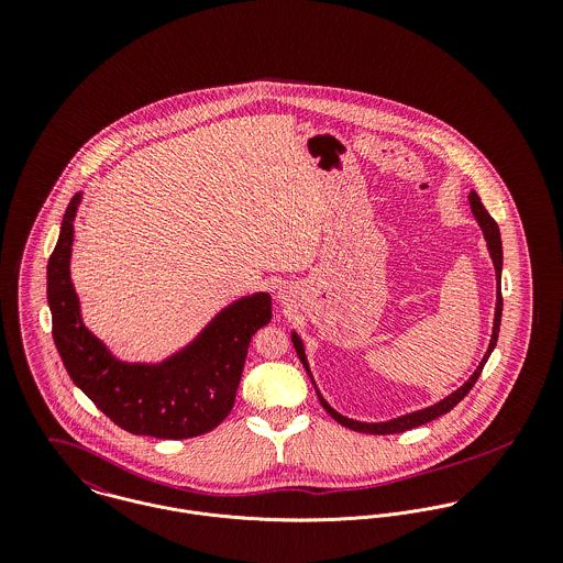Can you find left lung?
I'll use <instances>...</instances> for the list:
<instances>
[{
    "label": "left lung",
    "mask_w": 563,
    "mask_h": 563,
    "mask_svg": "<svg viewBox=\"0 0 563 563\" xmlns=\"http://www.w3.org/2000/svg\"><path fill=\"white\" fill-rule=\"evenodd\" d=\"M468 199H471V208H473V214H475V219H477V223H479V228L483 230V236H485V242H487V251H489V257H492V262H494V271H496V284H498V288H496V312H494V327H492V338H489V346H487V351H485V355H483L482 364L477 366V371L473 373V377L462 386V388H457L453 395H449L446 399H442L440 402H435V405H431V407H424V409H418V411H411V413H405V416H399V418H393V420H388V422H357V420H351V418H346V416H342V413H338L329 402L324 401L321 397V393H319V401H321L322 407L327 409V413L333 418V420H338L342 427H349V429H353V431H360V433H373V435H386V433H401V431H407V429H413V427H420V424H424V422H431V420H435L438 416H442V413H446V411H451L457 402L462 401L471 390H473V386L477 384V379H479V375H482L483 366H485V362H487V357H489V353L494 351V346H496V340H498V329H500V317H503V297H500V268H503V242H500V232H498V225H496V221L487 214V210L483 208L482 199H479V195L473 190L471 195H468ZM292 342H295V349H297V353H299V360L303 362V366H306V371L310 373V366H308V360H306V351H303V342L299 340V335L297 333H292ZM312 377V375H310Z\"/></svg>",
    "instance_id": "8db88e82"
}]
</instances>
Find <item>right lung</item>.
<instances>
[{"mask_svg":"<svg viewBox=\"0 0 563 563\" xmlns=\"http://www.w3.org/2000/svg\"><path fill=\"white\" fill-rule=\"evenodd\" d=\"M80 195L65 212L47 264L52 335L63 364L81 393L114 424L161 440L203 435L234 407L253 333L271 322V297H242L210 322L195 342L162 364H125L84 327L69 275L74 219Z\"/></svg>","mask_w":563,"mask_h":563,"instance_id":"right-lung-1","label":"right lung"}]
</instances>
